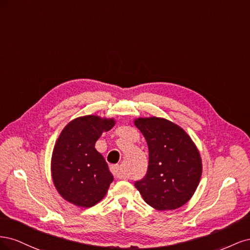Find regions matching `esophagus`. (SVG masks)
<instances>
[{
  "instance_id": "34e87169",
  "label": "esophagus",
  "mask_w": 250,
  "mask_h": 250,
  "mask_svg": "<svg viewBox=\"0 0 250 250\" xmlns=\"http://www.w3.org/2000/svg\"><path fill=\"white\" fill-rule=\"evenodd\" d=\"M110 171L117 178H123V174H122V171H121V167L119 165H111Z\"/></svg>"
}]
</instances>
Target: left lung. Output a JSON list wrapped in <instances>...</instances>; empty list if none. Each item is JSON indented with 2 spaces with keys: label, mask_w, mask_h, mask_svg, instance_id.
Here are the masks:
<instances>
[{
  "label": "left lung",
  "mask_w": 250,
  "mask_h": 250,
  "mask_svg": "<svg viewBox=\"0 0 250 250\" xmlns=\"http://www.w3.org/2000/svg\"><path fill=\"white\" fill-rule=\"evenodd\" d=\"M146 139L149 166L145 177L135 181L144 200L158 210L175 209L191 199L202 173L197 147L183 128L163 118L134 120Z\"/></svg>",
  "instance_id": "8db88e82"
}]
</instances>
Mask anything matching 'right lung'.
<instances>
[{"instance_id": "add662e5", "label": "right lung", "mask_w": 250, "mask_h": 250, "mask_svg": "<svg viewBox=\"0 0 250 250\" xmlns=\"http://www.w3.org/2000/svg\"><path fill=\"white\" fill-rule=\"evenodd\" d=\"M115 120L98 116L74 119L59 134L53 149V183L62 197L81 208L94 207L107 193L113 176L95 144Z\"/></svg>"}]
</instances>
